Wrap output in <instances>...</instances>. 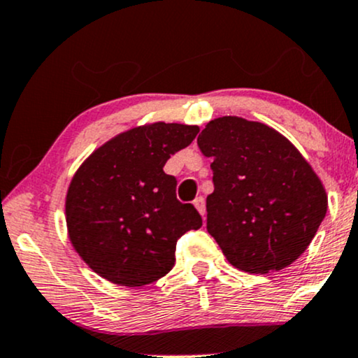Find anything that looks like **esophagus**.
I'll use <instances>...</instances> for the list:
<instances>
[{
    "mask_svg": "<svg viewBox=\"0 0 358 358\" xmlns=\"http://www.w3.org/2000/svg\"><path fill=\"white\" fill-rule=\"evenodd\" d=\"M193 205H195V208L198 210V212H200V215L201 217H205V198L203 196H196L195 198V201H193Z\"/></svg>",
    "mask_w": 358,
    "mask_h": 358,
    "instance_id": "esophagus-1",
    "label": "esophagus"
}]
</instances>
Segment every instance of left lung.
<instances>
[{"label":"left lung","mask_w":358,"mask_h":358,"mask_svg":"<svg viewBox=\"0 0 358 358\" xmlns=\"http://www.w3.org/2000/svg\"><path fill=\"white\" fill-rule=\"evenodd\" d=\"M196 143L213 160L206 230L227 260L248 273L294 264L327 213L324 185L299 150L273 128L238 116L212 120Z\"/></svg>","instance_id":"obj_1"}]
</instances>
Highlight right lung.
<instances>
[{
	"label": "right lung",
	"instance_id": "right-lung-1",
	"mask_svg": "<svg viewBox=\"0 0 358 358\" xmlns=\"http://www.w3.org/2000/svg\"><path fill=\"white\" fill-rule=\"evenodd\" d=\"M198 127L152 123L111 138L86 158L66 193L68 235L85 264L116 285L143 287L173 268L176 242L201 227L163 166Z\"/></svg>",
	"mask_w": 358,
	"mask_h": 358
}]
</instances>
